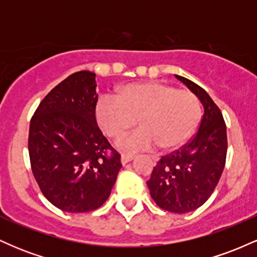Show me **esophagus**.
<instances>
[{"label":"esophagus","instance_id":"34e87169","mask_svg":"<svg viewBox=\"0 0 257 257\" xmlns=\"http://www.w3.org/2000/svg\"><path fill=\"white\" fill-rule=\"evenodd\" d=\"M133 159H134V156H132V155H122V156H120V162H122L123 166L128 163V162L133 161Z\"/></svg>","mask_w":257,"mask_h":257}]
</instances>
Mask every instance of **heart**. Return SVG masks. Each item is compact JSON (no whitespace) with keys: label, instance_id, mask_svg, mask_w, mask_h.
<instances>
[{"label":"heart","instance_id":"1","mask_svg":"<svg viewBox=\"0 0 257 257\" xmlns=\"http://www.w3.org/2000/svg\"><path fill=\"white\" fill-rule=\"evenodd\" d=\"M96 117L110 138H119L139 122L138 131L118 141L125 152L175 150L193 137L202 118L199 99L161 82L128 84L99 99Z\"/></svg>","mask_w":257,"mask_h":257}]
</instances>
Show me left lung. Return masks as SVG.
<instances>
[{"label": "left lung", "instance_id": "obj_1", "mask_svg": "<svg viewBox=\"0 0 257 257\" xmlns=\"http://www.w3.org/2000/svg\"><path fill=\"white\" fill-rule=\"evenodd\" d=\"M204 107L198 131L185 145L162 156L147 181L159 208L175 214L196 210L208 200L221 178L227 156L226 123L209 94L190 79L176 75Z\"/></svg>", "mask_w": 257, "mask_h": 257}]
</instances>
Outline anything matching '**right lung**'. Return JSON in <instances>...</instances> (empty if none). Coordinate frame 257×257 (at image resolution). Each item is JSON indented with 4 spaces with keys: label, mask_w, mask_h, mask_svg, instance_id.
Masks as SVG:
<instances>
[{
    "label": "right lung",
    "mask_w": 257,
    "mask_h": 257,
    "mask_svg": "<svg viewBox=\"0 0 257 257\" xmlns=\"http://www.w3.org/2000/svg\"><path fill=\"white\" fill-rule=\"evenodd\" d=\"M95 89V73H72L44 96L30 122L32 174L43 196L67 213L100 208L122 167L96 123Z\"/></svg>",
    "instance_id": "1"
}]
</instances>
